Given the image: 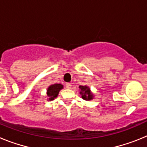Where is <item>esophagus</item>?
I'll list each match as a JSON object with an SVG mask.
<instances>
[{"label":"esophagus","mask_w":147,"mask_h":147,"mask_svg":"<svg viewBox=\"0 0 147 147\" xmlns=\"http://www.w3.org/2000/svg\"><path fill=\"white\" fill-rule=\"evenodd\" d=\"M65 87H66V88H67V89H70V88H71V83H68V82L66 83V84H65Z\"/></svg>","instance_id":"1"}]
</instances>
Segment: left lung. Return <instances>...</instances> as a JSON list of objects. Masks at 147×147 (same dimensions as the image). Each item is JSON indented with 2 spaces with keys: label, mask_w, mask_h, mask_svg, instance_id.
Instances as JSON below:
<instances>
[{
  "label": "left lung",
  "mask_w": 147,
  "mask_h": 147,
  "mask_svg": "<svg viewBox=\"0 0 147 147\" xmlns=\"http://www.w3.org/2000/svg\"><path fill=\"white\" fill-rule=\"evenodd\" d=\"M80 94L82 95V98L83 99L86 100V101H90L93 98V93L90 91V89L89 87L83 86V85H80Z\"/></svg>",
  "instance_id": "8db88e82"
}]
</instances>
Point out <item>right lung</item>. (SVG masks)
Listing matches in <instances>:
<instances>
[{"mask_svg":"<svg viewBox=\"0 0 147 147\" xmlns=\"http://www.w3.org/2000/svg\"><path fill=\"white\" fill-rule=\"evenodd\" d=\"M63 88V85L61 84H54L48 88L47 89V96L49 101H52L54 98H57L59 94L60 90Z\"/></svg>","mask_w":147,"mask_h":147,"instance_id":"right-lung-1","label":"right lung"}]
</instances>
